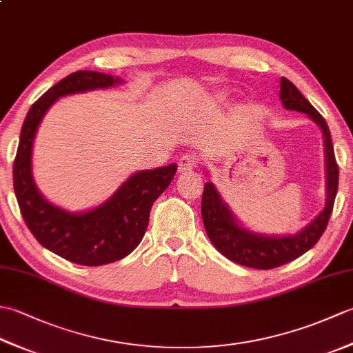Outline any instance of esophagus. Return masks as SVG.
I'll return each instance as SVG.
<instances>
[{
	"instance_id": "34e87169",
	"label": "esophagus",
	"mask_w": 353,
	"mask_h": 353,
	"mask_svg": "<svg viewBox=\"0 0 353 353\" xmlns=\"http://www.w3.org/2000/svg\"><path fill=\"white\" fill-rule=\"evenodd\" d=\"M196 167H197V157L192 156V154L182 156L181 159H179V163H177V170H179V172H181V174H183V172L192 171Z\"/></svg>"
}]
</instances>
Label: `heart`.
Here are the masks:
<instances>
[{
    "instance_id": "obj_1",
    "label": "heart",
    "mask_w": 353,
    "mask_h": 353,
    "mask_svg": "<svg viewBox=\"0 0 353 353\" xmlns=\"http://www.w3.org/2000/svg\"><path fill=\"white\" fill-rule=\"evenodd\" d=\"M223 97H224L223 94H219V95H216V99H219V100H221V99H223Z\"/></svg>"
}]
</instances>
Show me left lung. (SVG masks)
Masks as SVG:
<instances>
[{
    "instance_id": "8db88e82",
    "label": "left lung",
    "mask_w": 353,
    "mask_h": 353,
    "mask_svg": "<svg viewBox=\"0 0 353 353\" xmlns=\"http://www.w3.org/2000/svg\"><path fill=\"white\" fill-rule=\"evenodd\" d=\"M279 97L285 109L306 114L323 133L326 162V205L323 211L294 235H267L244 228L230 208L224 203L212 182L205 183L201 197V216L206 234L215 249L239 265L258 270H270L288 264L312 249L327 226L339 190V165L335 161L331 132L325 118L285 77L281 79Z\"/></svg>"
}]
</instances>
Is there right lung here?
Masks as SVG:
<instances>
[{"instance_id": "add662e5", "label": "right lung", "mask_w": 353, "mask_h": 353, "mask_svg": "<svg viewBox=\"0 0 353 353\" xmlns=\"http://www.w3.org/2000/svg\"><path fill=\"white\" fill-rule=\"evenodd\" d=\"M123 79L97 71H77L50 88L24 119L13 188L27 228L41 245L74 264L97 267L125 258L139 245L148 226L154 200L168 188L177 165L134 172L100 206L70 212L52 205L33 179V144L45 114L61 97L121 85Z\"/></svg>"}]
</instances>
